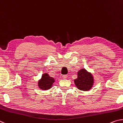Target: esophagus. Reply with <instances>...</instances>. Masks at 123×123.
Here are the masks:
<instances>
[{"instance_id":"obj_1","label":"esophagus","mask_w":123,"mask_h":123,"mask_svg":"<svg viewBox=\"0 0 123 123\" xmlns=\"http://www.w3.org/2000/svg\"><path fill=\"white\" fill-rule=\"evenodd\" d=\"M68 78L67 75H63V78L64 79H66Z\"/></svg>"}]
</instances>
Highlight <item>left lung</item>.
I'll list each match as a JSON object with an SVG mask.
<instances>
[{
  "label": "left lung",
  "instance_id": "obj_1",
  "mask_svg": "<svg viewBox=\"0 0 123 123\" xmlns=\"http://www.w3.org/2000/svg\"><path fill=\"white\" fill-rule=\"evenodd\" d=\"M74 82L79 90L88 91L93 84V78L91 74L83 68L78 72V78L74 79Z\"/></svg>",
  "mask_w": 123,
  "mask_h": 123
}]
</instances>
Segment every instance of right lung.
Wrapping results in <instances>:
<instances>
[{
  "label": "right lung",
  "instance_id": "add662e5",
  "mask_svg": "<svg viewBox=\"0 0 123 123\" xmlns=\"http://www.w3.org/2000/svg\"><path fill=\"white\" fill-rule=\"evenodd\" d=\"M55 79L52 77L49 76L47 74H44L42 75V78L38 81V86L40 89L46 90L52 87Z\"/></svg>",
  "mask_w": 123,
  "mask_h": 123
}]
</instances>
